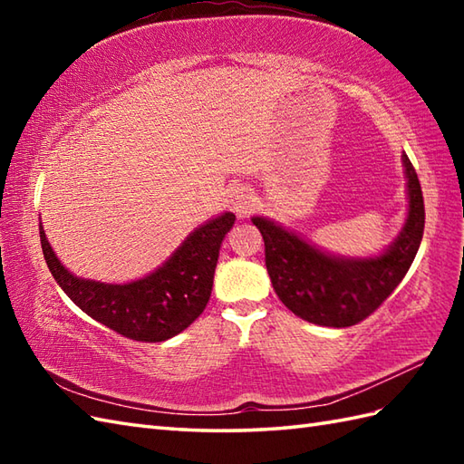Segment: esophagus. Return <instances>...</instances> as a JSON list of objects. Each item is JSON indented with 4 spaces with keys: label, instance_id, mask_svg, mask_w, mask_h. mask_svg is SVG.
<instances>
[{
    "label": "esophagus",
    "instance_id": "1",
    "mask_svg": "<svg viewBox=\"0 0 464 464\" xmlns=\"http://www.w3.org/2000/svg\"><path fill=\"white\" fill-rule=\"evenodd\" d=\"M253 193L251 189H247V187H239V189H235L231 195H229V205L231 209L237 213L239 217L247 215L251 211L253 207Z\"/></svg>",
    "mask_w": 464,
    "mask_h": 464
}]
</instances>
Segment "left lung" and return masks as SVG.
<instances>
[{
	"label": "left lung",
	"instance_id": "8db88e82",
	"mask_svg": "<svg viewBox=\"0 0 464 464\" xmlns=\"http://www.w3.org/2000/svg\"><path fill=\"white\" fill-rule=\"evenodd\" d=\"M402 165L409 189L407 223L379 257H334L281 225L253 217L265 241V265L273 289L297 317L323 327H351L377 311L405 277L425 231V201L415 167L405 153Z\"/></svg>",
	"mask_w": 464,
	"mask_h": 464
}]
</instances>
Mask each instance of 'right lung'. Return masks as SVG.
I'll return each mask as SVG.
<instances>
[{
  "instance_id": "right-lung-1",
  "label": "right lung",
  "mask_w": 464,
  "mask_h": 464,
  "mask_svg": "<svg viewBox=\"0 0 464 464\" xmlns=\"http://www.w3.org/2000/svg\"><path fill=\"white\" fill-rule=\"evenodd\" d=\"M233 213L207 221L183 241L160 269L123 285L80 279L69 273L39 225L44 257L59 287L83 313L127 339L161 343L185 331L211 297L213 275Z\"/></svg>"
}]
</instances>
